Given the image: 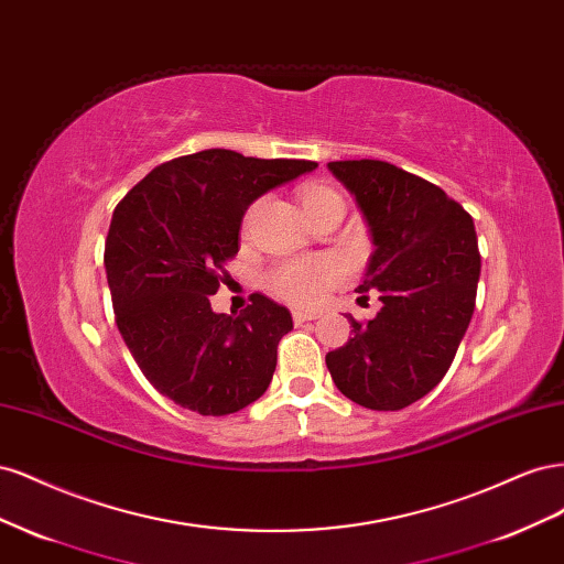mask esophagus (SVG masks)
Returning <instances> with one entry per match:
<instances>
[{"mask_svg":"<svg viewBox=\"0 0 564 564\" xmlns=\"http://www.w3.org/2000/svg\"><path fill=\"white\" fill-rule=\"evenodd\" d=\"M292 317H294V322H296V324H303V322H313V319H317L319 315H317V313H305V311H294V313H292Z\"/></svg>","mask_w":564,"mask_h":564,"instance_id":"obj_1","label":"esophagus"}]
</instances>
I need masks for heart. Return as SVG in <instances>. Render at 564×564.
<instances>
[{
	"label": "heart",
	"mask_w": 564,
	"mask_h": 564,
	"mask_svg": "<svg viewBox=\"0 0 564 564\" xmlns=\"http://www.w3.org/2000/svg\"><path fill=\"white\" fill-rule=\"evenodd\" d=\"M340 199L336 191L327 185H311L303 191V209L305 214H315L324 204ZM344 275V268L334 259H294L278 265L268 275L270 292L296 305L315 303L324 289Z\"/></svg>",
	"instance_id": "1"
}]
</instances>
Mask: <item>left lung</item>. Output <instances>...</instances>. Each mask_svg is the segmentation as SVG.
<instances>
[{"mask_svg":"<svg viewBox=\"0 0 564 564\" xmlns=\"http://www.w3.org/2000/svg\"><path fill=\"white\" fill-rule=\"evenodd\" d=\"M369 228L373 251L357 292L383 308L327 352L336 388L373 412H398L445 377L473 311L480 251L473 218L442 187L381 160L329 162ZM348 317V315H346Z\"/></svg>","mask_w":564,"mask_h":564,"instance_id":"obj_1","label":"left lung"}]
</instances>
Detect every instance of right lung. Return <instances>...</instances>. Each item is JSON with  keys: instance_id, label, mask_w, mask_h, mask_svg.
<instances>
[{"instance_id": "obj_1", "label": "right lung", "mask_w": 564, "mask_h": 564, "mask_svg": "<svg viewBox=\"0 0 564 564\" xmlns=\"http://www.w3.org/2000/svg\"><path fill=\"white\" fill-rule=\"evenodd\" d=\"M313 169L212 148L152 169L117 204L104 259L117 329L164 398L226 416L268 390L292 313L261 294L240 315L214 313L209 296L240 251L245 212Z\"/></svg>"}]
</instances>
